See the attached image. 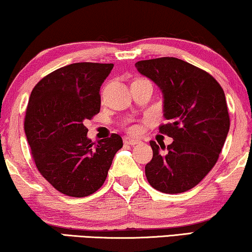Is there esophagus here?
I'll return each instance as SVG.
<instances>
[{
  "instance_id": "obj_1",
  "label": "esophagus",
  "mask_w": 252,
  "mask_h": 252,
  "mask_svg": "<svg viewBox=\"0 0 252 252\" xmlns=\"http://www.w3.org/2000/svg\"><path fill=\"white\" fill-rule=\"evenodd\" d=\"M140 140H137V138L135 137H130V136H126L124 137V143L125 144H129V145H135V144H138L140 143Z\"/></svg>"
}]
</instances>
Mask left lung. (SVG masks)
I'll list each match as a JSON object with an SVG mask.
<instances>
[{
	"label": "left lung",
	"mask_w": 252,
	"mask_h": 252,
	"mask_svg": "<svg viewBox=\"0 0 252 252\" xmlns=\"http://www.w3.org/2000/svg\"><path fill=\"white\" fill-rule=\"evenodd\" d=\"M135 67L161 91L168 123L159 130L174 140L166 153L150 141L153 157L145 176L160 192L188 191L209 173L224 147L229 129L224 91L213 76L177 58L142 60Z\"/></svg>",
	"instance_id": "left-lung-1"
}]
</instances>
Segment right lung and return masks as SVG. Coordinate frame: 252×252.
<instances>
[{"instance_id":"1","label":"right lung","mask_w":252,"mask_h":252,"mask_svg":"<svg viewBox=\"0 0 252 252\" xmlns=\"http://www.w3.org/2000/svg\"><path fill=\"white\" fill-rule=\"evenodd\" d=\"M112 63L64 65L32 89L25 117V133L42 176L63 194L83 198L103 185L123 140L118 134L94 145L86 119L100 112V87Z\"/></svg>"}]
</instances>
